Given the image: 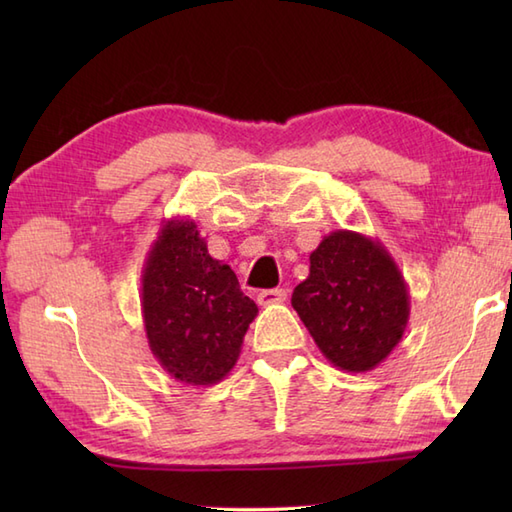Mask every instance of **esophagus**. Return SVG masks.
<instances>
[{"instance_id":"esophagus-1","label":"esophagus","mask_w":512,"mask_h":512,"mask_svg":"<svg viewBox=\"0 0 512 512\" xmlns=\"http://www.w3.org/2000/svg\"><path fill=\"white\" fill-rule=\"evenodd\" d=\"M288 292L284 288H275V290H262L257 295V303L259 306H273V303H281L286 301Z\"/></svg>"}]
</instances>
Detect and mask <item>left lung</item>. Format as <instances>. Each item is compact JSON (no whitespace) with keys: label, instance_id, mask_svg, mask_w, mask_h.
<instances>
[{"label":"left lung","instance_id":"obj_1","mask_svg":"<svg viewBox=\"0 0 512 512\" xmlns=\"http://www.w3.org/2000/svg\"><path fill=\"white\" fill-rule=\"evenodd\" d=\"M292 308L328 361L361 374L394 352L409 321V288L387 248L356 231H332L310 253Z\"/></svg>","mask_w":512,"mask_h":512}]
</instances>
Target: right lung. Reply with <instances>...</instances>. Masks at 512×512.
Here are the masks:
<instances>
[{
    "label": "right lung",
    "mask_w": 512,
    "mask_h": 512,
    "mask_svg": "<svg viewBox=\"0 0 512 512\" xmlns=\"http://www.w3.org/2000/svg\"><path fill=\"white\" fill-rule=\"evenodd\" d=\"M143 323L151 354L184 385L209 387L235 367L257 306L231 266L213 259L193 220H167L143 266Z\"/></svg>",
    "instance_id": "obj_1"
}]
</instances>
